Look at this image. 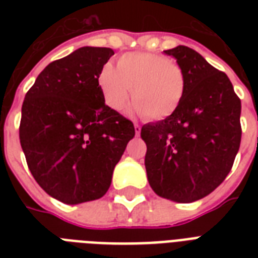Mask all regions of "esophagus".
<instances>
[{
	"label": "esophagus",
	"instance_id": "obj_1",
	"mask_svg": "<svg viewBox=\"0 0 258 258\" xmlns=\"http://www.w3.org/2000/svg\"><path fill=\"white\" fill-rule=\"evenodd\" d=\"M134 127H135V134H137V135H139V134H141V125L135 123V125H134Z\"/></svg>",
	"mask_w": 258,
	"mask_h": 258
}]
</instances>
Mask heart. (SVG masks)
<instances>
[{
  "label": "heart",
  "instance_id": "b5f03b06",
  "mask_svg": "<svg viewBox=\"0 0 258 258\" xmlns=\"http://www.w3.org/2000/svg\"><path fill=\"white\" fill-rule=\"evenodd\" d=\"M99 86L108 107L121 111L133 91L135 111L151 120L171 116L183 100L187 79L182 67L163 54L125 53L101 68Z\"/></svg>",
  "mask_w": 258,
  "mask_h": 258
}]
</instances>
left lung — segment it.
Segmentation results:
<instances>
[{
	"mask_svg": "<svg viewBox=\"0 0 258 258\" xmlns=\"http://www.w3.org/2000/svg\"><path fill=\"white\" fill-rule=\"evenodd\" d=\"M184 70L187 87L171 116L142 127L147 179L166 200L188 204L216 190L241 143V100L224 72L184 45L165 50Z\"/></svg>",
	"mask_w": 258,
	"mask_h": 258,
	"instance_id": "obj_1",
	"label": "left lung"
}]
</instances>
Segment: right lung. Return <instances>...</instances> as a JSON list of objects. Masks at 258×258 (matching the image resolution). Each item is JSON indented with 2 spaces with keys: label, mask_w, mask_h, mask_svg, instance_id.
Instances as JSON below:
<instances>
[{
  "label": "right lung",
  "mask_w": 258,
  "mask_h": 258,
  "mask_svg": "<svg viewBox=\"0 0 258 258\" xmlns=\"http://www.w3.org/2000/svg\"><path fill=\"white\" fill-rule=\"evenodd\" d=\"M111 48L83 46L52 61L22 103L20 143L32 175L60 202L99 200L135 137L133 121L105 105L99 86Z\"/></svg>",
  "instance_id": "obj_1"
}]
</instances>
